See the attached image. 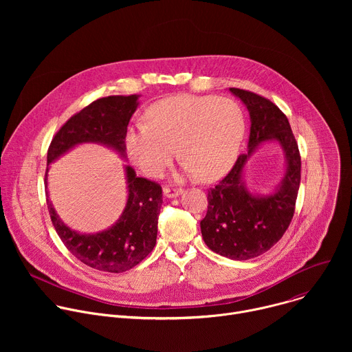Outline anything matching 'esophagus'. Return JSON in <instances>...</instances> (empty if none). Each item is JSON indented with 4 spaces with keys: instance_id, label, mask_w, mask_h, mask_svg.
<instances>
[{
    "instance_id": "obj_1",
    "label": "esophagus",
    "mask_w": 352,
    "mask_h": 352,
    "mask_svg": "<svg viewBox=\"0 0 352 352\" xmlns=\"http://www.w3.org/2000/svg\"><path fill=\"white\" fill-rule=\"evenodd\" d=\"M163 192L167 197H177L184 192V189L182 188H175V186H164Z\"/></svg>"
}]
</instances>
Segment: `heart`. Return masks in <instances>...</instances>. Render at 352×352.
<instances>
[{
  "label": "heart",
  "mask_w": 352,
  "mask_h": 352,
  "mask_svg": "<svg viewBox=\"0 0 352 352\" xmlns=\"http://www.w3.org/2000/svg\"><path fill=\"white\" fill-rule=\"evenodd\" d=\"M146 124L128 129L131 162L146 175L160 177L178 155L184 170L212 181L234 164L245 133V118L232 98L177 94L150 106Z\"/></svg>",
  "instance_id": "b5f03b06"
}]
</instances>
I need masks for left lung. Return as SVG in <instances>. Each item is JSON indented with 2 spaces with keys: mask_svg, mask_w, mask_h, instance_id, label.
<instances>
[{
  "mask_svg": "<svg viewBox=\"0 0 352 352\" xmlns=\"http://www.w3.org/2000/svg\"><path fill=\"white\" fill-rule=\"evenodd\" d=\"M230 91L241 98L250 116L248 153L239 155L230 173L208 192V213L200 230L213 252L248 261L267 252L287 231L300 182V156L288 118L274 103L249 90L230 87ZM266 140H276L283 147L287 170L273 195L255 197L244 188L241 171L250 153Z\"/></svg>",
  "mask_w": 352,
  "mask_h": 352,
  "instance_id": "8db88e82",
  "label": "left lung"
}]
</instances>
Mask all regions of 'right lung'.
I'll use <instances>...</instances> for the list:
<instances>
[{
    "mask_svg": "<svg viewBox=\"0 0 352 352\" xmlns=\"http://www.w3.org/2000/svg\"><path fill=\"white\" fill-rule=\"evenodd\" d=\"M138 97L109 96L98 98L72 116L54 135L47 152V166L79 143H102L125 156L126 126L138 107ZM128 200L120 220L109 230L87 235L72 231L57 216L47 193L48 213L69 252L86 266L107 273H122L140 263L152 252L163 204L162 186L136 177L126 166ZM47 173L44 182L47 184Z\"/></svg>",
    "mask_w": 352,
    "mask_h": 352,
    "instance_id": "right-lung-1",
    "label": "right lung"
}]
</instances>
